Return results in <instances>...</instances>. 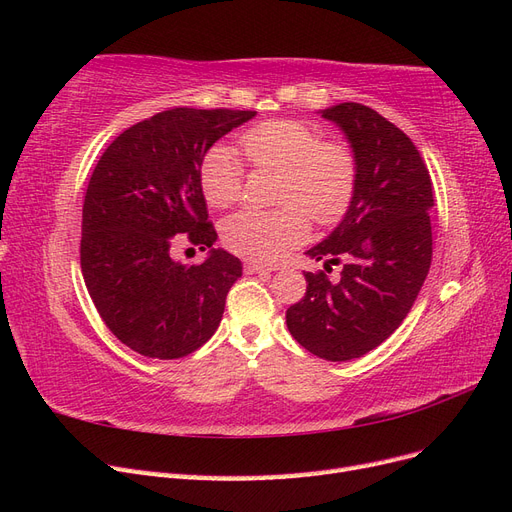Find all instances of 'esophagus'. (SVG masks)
Instances as JSON below:
<instances>
[{"mask_svg": "<svg viewBox=\"0 0 512 512\" xmlns=\"http://www.w3.org/2000/svg\"><path fill=\"white\" fill-rule=\"evenodd\" d=\"M243 271L247 275H252V273H271V271H275V267L273 265H260V262H245Z\"/></svg>", "mask_w": 512, "mask_h": 512, "instance_id": "34e87169", "label": "esophagus"}]
</instances>
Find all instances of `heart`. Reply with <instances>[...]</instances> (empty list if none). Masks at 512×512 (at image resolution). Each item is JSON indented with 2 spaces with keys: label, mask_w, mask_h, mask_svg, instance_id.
Wrapping results in <instances>:
<instances>
[{
  "label": "heart",
  "mask_w": 512,
  "mask_h": 512,
  "mask_svg": "<svg viewBox=\"0 0 512 512\" xmlns=\"http://www.w3.org/2000/svg\"><path fill=\"white\" fill-rule=\"evenodd\" d=\"M252 166L280 170L277 209H243L222 224L230 252L254 262H275L309 235V218L327 228L346 218L359 185V160L346 141H322L316 128L299 119H271L241 136ZM205 200L224 209L243 192V164L226 145L211 147L198 168Z\"/></svg>",
  "instance_id": "1"
}]
</instances>
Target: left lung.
<instances>
[{
	"instance_id": "obj_1",
	"label": "left lung",
	"mask_w": 512,
	"mask_h": 512,
	"mask_svg": "<svg viewBox=\"0 0 512 512\" xmlns=\"http://www.w3.org/2000/svg\"><path fill=\"white\" fill-rule=\"evenodd\" d=\"M359 160V185L346 218L307 256L305 297L288 307L290 335L324 361H352L391 337L412 309L431 265L433 185L410 138L374 108H324ZM342 264L337 281L328 273Z\"/></svg>"
}]
</instances>
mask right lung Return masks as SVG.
I'll list each match as a JSON object with an SVG mask.
<instances>
[{
    "instance_id": "1",
    "label": "right lung",
    "mask_w": 512,
    "mask_h": 512,
    "mask_svg": "<svg viewBox=\"0 0 512 512\" xmlns=\"http://www.w3.org/2000/svg\"><path fill=\"white\" fill-rule=\"evenodd\" d=\"M256 111L170 108L123 130L106 147L83 203L81 271L111 333L149 359H181L220 327L241 260L213 250L198 168L211 145ZM188 238L210 258L183 266L169 256Z\"/></svg>"
}]
</instances>
